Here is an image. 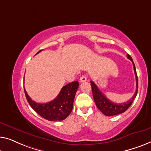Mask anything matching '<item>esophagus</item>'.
<instances>
[{"instance_id":"1","label":"esophagus","mask_w":151,"mask_h":151,"mask_svg":"<svg viewBox=\"0 0 151 151\" xmlns=\"http://www.w3.org/2000/svg\"><path fill=\"white\" fill-rule=\"evenodd\" d=\"M88 81V76L86 75H83L80 78V82H86Z\"/></svg>"}]
</instances>
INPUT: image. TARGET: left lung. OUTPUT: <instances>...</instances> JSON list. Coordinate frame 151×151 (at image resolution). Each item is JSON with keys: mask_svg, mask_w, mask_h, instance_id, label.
Segmentation results:
<instances>
[{"mask_svg": "<svg viewBox=\"0 0 151 151\" xmlns=\"http://www.w3.org/2000/svg\"><path fill=\"white\" fill-rule=\"evenodd\" d=\"M127 58L130 59L132 61L133 65V68H134V73L136 78V91H135L133 96L128 101L124 102L122 103H114L109 100L102 93L98 88L97 86L92 81H91V86H92L93 98H94V102L96 103V107H98L100 111H101L104 115L107 116L118 115V114H122L125 111H127L129 109V107L131 105V104L134 101V99L136 97L137 93V88H138V81H137V76L136 70H135V66L134 63L131 57L129 55H127Z\"/></svg>", "mask_w": 151, "mask_h": 151, "instance_id": "8db88e82", "label": "left lung"}]
</instances>
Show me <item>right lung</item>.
<instances>
[{
  "mask_svg": "<svg viewBox=\"0 0 151 151\" xmlns=\"http://www.w3.org/2000/svg\"><path fill=\"white\" fill-rule=\"evenodd\" d=\"M78 88L77 81L70 83L61 88L58 96L54 100L46 103H38L33 101L27 94L25 89L24 93L29 105L40 116L49 121H60L66 118L71 113Z\"/></svg>",
  "mask_w": 151,
  "mask_h": 151,
  "instance_id": "add662e5",
  "label": "right lung"
}]
</instances>
